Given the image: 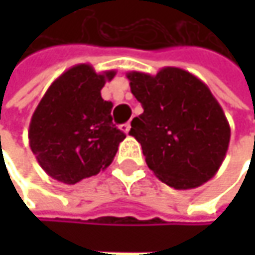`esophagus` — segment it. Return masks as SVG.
<instances>
[{
  "label": "esophagus",
  "mask_w": 255,
  "mask_h": 255,
  "mask_svg": "<svg viewBox=\"0 0 255 255\" xmlns=\"http://www.w3.org/2000/svg\"><path fill=\"white\" fill-rule=\"evenodd\" d=\"M130 128H131V125H130V122H127V124H122V125H121V130H122V131H124L125 134H128Z\"/></svg>",
  "instance_id": "esophagus-1"
}]
</instances>
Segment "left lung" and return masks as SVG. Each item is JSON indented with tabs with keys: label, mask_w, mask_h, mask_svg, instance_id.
Wrapping results in <instances>:
<instances>
[{
	"label": "left lung",
	"mask_w": 255,
	"mask_h": 255,
	"mask_svg": "<svg viewBox=\"0 0 255 255\" xmlns=\"http://www.w3.org/2000/svg\"><path fill=\"white\" fill-rule=\"evenodd\" d=\"M127 78L143 109L130 134L142 145L148 168L176 190L213 179L227 156L231 128L208 85L177 67Z\"/></svg>",
	"instance_id": "obj_1"
}]
</instances>
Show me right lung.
Segmentation results:
<instances>
[{
  "instance_id": "obj_1",
  "label": "right lung",
  "mask_w": 255,
  "mask_h": 255,
  "mask_svg": "<svg viewBox=\"0 0 255 255\" xmlns=\"http://www.w3.org/2000/svg\"><path fill=\"white\" fill-rule=\"evenodd\" d=\"M115 70L96 73L90 64L65 70L48 87L28 125V143L41 168L73 185L109 166L125 134L118 130L110 101L101 90Z\"/></svg>"
}]
</instances>
